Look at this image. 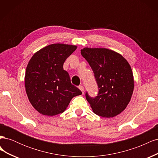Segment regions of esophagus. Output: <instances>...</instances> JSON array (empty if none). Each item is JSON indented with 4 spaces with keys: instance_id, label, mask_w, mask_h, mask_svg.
<instances>
[{
    "instance_id": "34e87169",
    "label": "esophagus",
    "mask_w": 158,
    "mask_h": 158,
    "mask_svg": "<svg viewBox=\"0 0 158 158\" xmlns=\"http://www.w3.org/2000/svg\"><path fill=\"white\" fill-rule=\"evenodd\" d=\"M78 88H79L81 91H82V94H84V88L83 85H79V86H78Z\"/></svg>"
}]
</instances>
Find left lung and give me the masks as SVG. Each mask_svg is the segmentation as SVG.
Instances as JSON below:
<instances>
[{
  "label": "left lung",
  "mask_w": 158,
  "mask_h": 158,
  "mask_svg": "<svg viewBox=\"0 0 158 158\" xmlns=\"http://www.w3.org/2000/svg\"><path fill=\"white\" fill-rule=\"evenodd\" d=\"M81 55L92 68L99 88L95 98H85L95 114L113 117L121 113L130 102L134 78L130 64L124 57L105 48H84Z\"/></svg>",
  "instance_id": "obj_1"
}]
</instances>
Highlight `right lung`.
<instances>
[{
    "instance_id": "right-lung-1",
    "label": "right lung",
    "mask_w": 158,
    "mask_h": 158,
    "mask_svg": "<svg viewBox=\"0 0 158 158\" xmlns=\"http://www.w3.org/2000/svg\"><path fill=\"white\" fill-rule=\"evenodd\" d=\"M75 45L52 44L33 55L25 75L26 94L32 106L42 114L63 113L71 99L82 93L70 82L63 69L66 59L76 49Z\"/></svg>"
}]
</instances>
